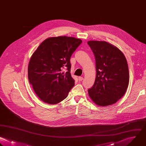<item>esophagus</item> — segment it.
Listing matches in <instances>:
<instances>
[{
    "mask_svg": "<svg viewBox=\"0 0 146 146\" xmlns=\"http://www.w3.org/2000/svg\"><path fill=\"white\" fill-rule=\"evenodd\" d=\"M78 80H79V81H82V80H83V78L82 77V76H80V77L78 78Z\"/></svg>",
    "mask_w": 146,
    "mask_h": 146,
    "instance_id": "1",
    "label": "esophagus"
}]
</instances>
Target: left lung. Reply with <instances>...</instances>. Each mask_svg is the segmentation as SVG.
<instances>
[{
	"label": "left lung",
	"mask_w": 146,
	"mask_h": 146,
	"mask_svg": "<svg viewBox=\"0 0 146 146\" xmlns=\"http://www.w3.org/2000/svg\"><path fill=\"white\" fill-rule=\"evenodd\" d=\"M95 59L96 78L88 90L90 98L98 106L112 105L123 97L129 79L128 64L123 52L105 41L87 42Z\"/></svg>",
	"instance_id": "8db88e82"
}]
</instances>
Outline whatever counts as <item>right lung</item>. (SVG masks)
<instances>
[{"label": "right lung", "instance_id": "add662e5", "mask_svg": "<svg viewBox=\"0 0 146 146\" xmlns=\"http://www.w3.org/2000/svg\"><path fill=\"white\" fill-rule=\"evenodd\" d=\"M82 42L74 37H51L33 53L28 67L29 80L36 95L44 103H60L75 85L70 73V58ZM63 68L68 70L66 73L61 71Z\"/></svg>", "mask_w": 146, "mask_h": 146}]
</instances>
